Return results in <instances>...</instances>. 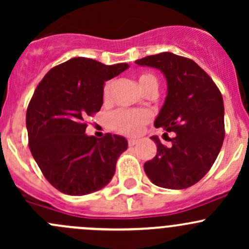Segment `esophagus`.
Returning <instances> with one entry per match:
<instances>
[{"instance_id": "34e87169", "label": "esophagus", "mask_w": 249, "mask_h": 249, "mask_svg": "<svg viewBox=\"0 0 249 249\" xmlns=\"http://www.w3.org/2000/svg\"><path fill=\"white\" fill-rule=\"evenodd\" d=\"M137 143V140H135V139H129L127 140V144L130 145V147H132V145H135Z\"/></svg>"}]
</instances>
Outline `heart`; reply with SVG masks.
Returning a JSON list of instances; mask_svg holds the SVG:
<instances>
[{"label":"heart","mask_w":249,"mask_h":249,"mask_svg":"<svg viewBox=\"0 0 249 249\" xmlns=\"http://www.w3.org/2000/svg\"><path fill=\"white\" fill-rule=\"evenodd\" d=\"M140 88L147 94L149 90L158 89V80L152 73H140L137 76ZM113 80H107L102 87V100L109 101L112 92ZM150 113L144 109H117L109 115V127L120 134L137 135L145 124L150 122Z\"/></svg>","instance_id":"obj_1"}]
</instances>
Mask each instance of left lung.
Here are the masks:
<instances>
[{
	"label": "left lung",
	"mask_w": 249,
	"mask_h": 249,
	"mask_svg": "<svg viewBox=\"0 0 249 249\" xmlns=\"http://www.w3.org/2000/svg\"><path fill=\"white\" fill-rule=\"evenodd\" d=\"M159 69L167 80V96L154 126L165 130L162 144L157 136V155L144 162V171L155 185L185 189L196 184L214 164L225 136L224 104L212 78L192 59L172 53L136 60ZM171 132L174 137L167 135Z\"/></svg>",
	"instance_id": "obj_1"
}]
</instances>
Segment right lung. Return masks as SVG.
Wrapping results in <instances>:
<instances>
[{
  "label": "right lung",
  "mask_w": 249,
  "mask_h": 249,
  "mask_svg": "<svg viewBox=\"0 0 249 249\" xmlns=\"http://www.w3.org/2000/svg\"><path fill=\"white\" fill-rule=\"evenodd\" d=\"M127 67L73 57L53 67L37 85L26 110L29 148L59 192L80 196L112 179L127 141L110 134L100 140L87 136V118L101 109L105 82Z\"/></svg>",
  "instance_id": "add662e5"
}]
</instances>
